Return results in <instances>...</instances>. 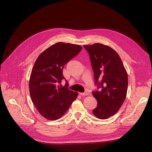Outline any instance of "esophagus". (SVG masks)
Returning <instances> with one entry per match:
<instances>
[{
  "label": "esophagus",
  "instance_id": "obj_1",
  "mask_svg": "<svg viewBox=\"0 0 152 152\" xmlns=\"http://www.w3.org/2000/svg\"><path fill=\"white\" fill-rule=\"evenodd\" d=\"M79 94H80V95L83 96H87V95L89 94L87 93H80Z\"/></svg>",
  "mask_w": 152,
  "mask_h": 152
}]
</instances>
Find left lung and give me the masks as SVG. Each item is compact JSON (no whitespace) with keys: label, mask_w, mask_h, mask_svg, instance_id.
I'll return each instance as SVG.
<instances>
[{"label":"left lung","mask_w":152,"mask_h":152,"mask_svg":"<svg viewBox=\"0 0 152 152\" xmlns=\"http://www.w3.org/2000/svg\"><path fill=\"white\" fill-rule=\"evenodd\" d=\"M84 47L89 54L98 89L92 92L98 103L93 113L99 119H107L118 111L126 99L127 73L120 56L112 48L98 43Z\"/></svg>","instance_id":"1"}]
</instances>
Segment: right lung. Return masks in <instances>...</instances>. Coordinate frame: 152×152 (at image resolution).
<instances>
[{
	"mask_svg": "<svg viewBox=\"0 0 152 152\" xmlns=\"http://www.w3.org/2000/svg\"><path fill=\"white\" fill-rule=\"evenodd\" d=\"M79 45L58 42L41 53L35 62L29 82L30 97L39 112L49 120H57L70 108L78 96L68 89L63 69L65 64L80 53Z\"/></svg>",
	"mask_w": 152,
	"mask_h": 152,
	"instance_id": "add662e5",
	"label": "right lung"
}]
</instances>
